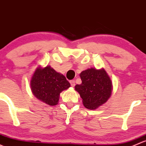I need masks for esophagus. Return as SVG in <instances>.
Returning <instances> with one entry per match:
<instances>
[{"label": "esophagus", "instance_id": "34e87169", "mask_svg": "<svg viewBox=\"0 0 146 146\" xmlns=\"http://www.w3.org/2000/svg\"><path fill=\"white\" fill-rule=\"evenodd\" d=\"M70 84H71V86L72 87H74L75 86V81L74 80H71L70 81Z\"/></svg>", "mask_w": 146, "mask_h": 146}]
</instances>
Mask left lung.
<instances>
[{"label":"left lung","instance_id":"obj_1","mask_svg":"<svg viewBox=\"0 0 146 146\" xmlns=\"http://www.w3.org/2000/svg\"><path fill=\"white\" fill-rule=\"evenodd\" d=\"M82 84L75 86V90L82 98L83 105L89 110L103 106L110 98L112 82L104 68H88L80 73Z\"/></svg>","mask_w":146,"mask_h":146}]
</instances>
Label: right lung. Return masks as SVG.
I'll list each match as a JSON object with an SVG mask.
<instances>
[{
	"label": "right lung",
	"instance_id": "obj_1",
	"mask_svg": "<svg viewBox=\"0 0 146 146\" xmlns=\"http://www.w3.org/2000/svg\"><path fill=\"white\" fill-rule=\"evenodd\" d=\"M30 86L38 100L55 106L59 101L60 93L70 88V84L64 75L57 72L50 65L38 66L31 76Z\"/></svg>",
	"mask_w": 146,
	"mask_h": 146
}]
</instances>
